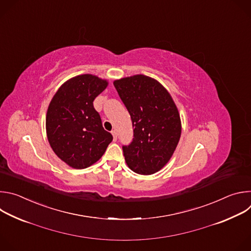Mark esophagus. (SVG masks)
<instances>
[{
  "label": "esophagus",
  "mask_w": 251,
  "mask_h": 251,
  "mask_svg": "<svg viewBox=\"0 0 251 251\" xmlns=\"http://www.w3.org/2000/svg\"><path fill=\"white\" fill-rule=\"evenodd\" d=\"M111 134H112V136H113L114 140H116V139H117V132H116V130H115V129H113V130L111 131Z\"/></svg>",
  "instance_id": "34e87169"
}]
</instances>
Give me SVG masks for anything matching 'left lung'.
<instances>
[{
  "label": "left lung",
  "mask_w": 251,
  "mask_h": 251,
  "mask_svg": "<svg viewBox=\"0 0 251 251\" xmlns=\"http://www.w3.org/2000/svg\"><path fill=\"white\" fill-rule=\"evenodd\" d=\"M130 113L134 138L123 146L126 164L139 175H152L172 158L182 133L181 117L169 91L155 78L136 75L113 82Z\"/></svg>",
  "instance_id": "1"
}]
</instances>
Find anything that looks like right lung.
<instances>
[{
    "label": "right lung",
    "instance_id": "add662e5",
    "mask_svg": "<svg viewBox=\"0 0 251 251\" xmlns=\"http://www.w3.org/2000/svg\"><path fill=\"white\" fill-rule=\"evenodd\" d=\"M108 86V80L80 75L66 80L53 95L47 112L46 129L55 155L74 169L96 163L113 140L104 130L94 99Z\"/></svg>",
    "mask_w": 251,
    "mask_h": 251
}]
</instances>
